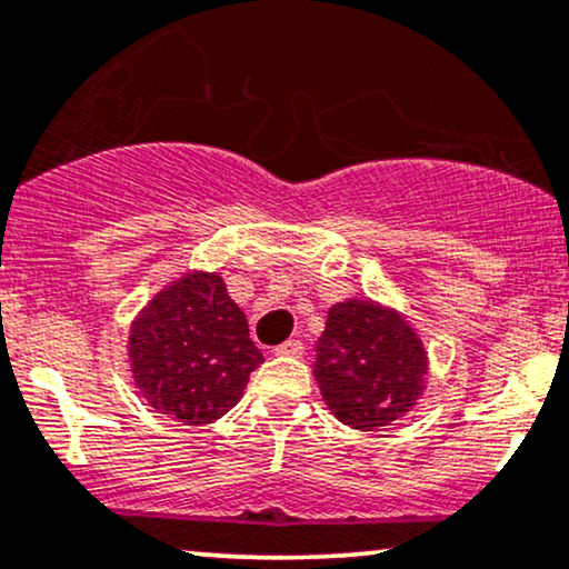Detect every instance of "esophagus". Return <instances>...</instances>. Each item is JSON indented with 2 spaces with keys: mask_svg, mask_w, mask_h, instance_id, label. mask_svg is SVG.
<instances>
[{
  "mask_svg": "<svg viewBox=\"0 0 569 569\" xmlns=\"http://www.w3.org/2000/svg\"><path fill=\"white\" fill-rule=\"evenodd\" d=\"M272 353H276V356H291V359H297V356L305 353V343H301V340H297V338H291V340H286V343L276 346V351H272Z\"/></svg>",
  "mask_w": 569,
  "mask_h": 569,
  "instance_id": "34e87169",
  "label": "esophagus"
}]
</instances>
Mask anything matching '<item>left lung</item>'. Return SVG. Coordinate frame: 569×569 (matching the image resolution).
<instances>
[{
  "label": "left lung",
  "mask_w": 569,
  "mask_h": 569,
  "mask_svg": "<svg viewBox=\"0 0 569 569\" xmlns=\"http://www.w3.org/2000/svg\"><path fill=\"white\" fill-rule=\"evenodd\" d=\"M315 351V380L346 427H388L427 388L429 356L421 338L403 315L372 299L332 305Z\"/></svg>",
  "instance_id": "1"
}]
</instances>
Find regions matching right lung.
<instances>
[{"label": "right lung", "instance_id": "right-lung-1", "mask_svg": "<svg viewBox=\"0 0 569 569\" xmlns=\"http://www.w3.org/2000/svg\"><path fill=\"white\" fill-rule=\"evenodd\" d=\"M127 353L150 408L187 427L229 413L264 361L223 278L206 270L184 272L148 301L134 317Z\"/></svg>", "mask_w": 569, "mask_h": 569}]
</instances>
